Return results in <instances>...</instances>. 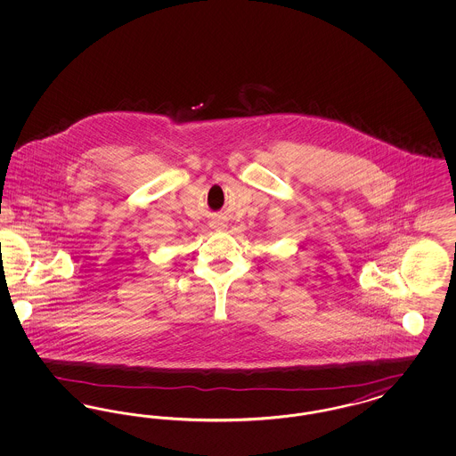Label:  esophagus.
Returning <instances> with one entry per match:
<instances>
[{
	"label": "esophagus",
	"mask_w": 456,
	"mask_h": 456,
	"mask_svg": "<svg viewBox=\"0 0 456 456\" xmlns=\"http://www.w3.org/2000/svg\"><path fill=\"white\" fill-rule=\"evenodd\" d=\"M222 227H224V225H220V229H222Z\"/></svg>",
	"instance_id": "1"
}]
</instances>
